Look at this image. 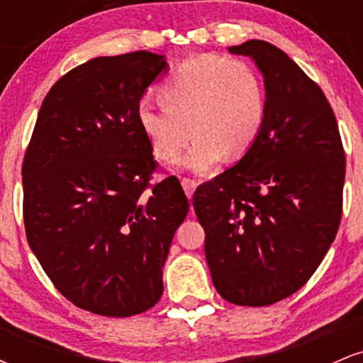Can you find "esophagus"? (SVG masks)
Listing matches in <instances>:
<instances>
[{
    "label": "esophagus",
    "mask_w": 363,
    "mask_h": 363,
    "mask_svg": "<svg viewBox=\"0 0 363 363\" xmlns=\"http://www.w3.org/2000/svg\"><path fill=\"white\" fill-rule=\"evenodd\" d=\"M181 182H182V187H184L187 198H191V196H193V193H194L196 186H198V182H196L194 179H191V177H182Z\"/></svg>",
    "instance_id": "34e87169"
}]
</instances>
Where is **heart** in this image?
<instances>
[{
	"label": "heart",
	"instance_id": "obj_1",
	"mask_svg": "<svg viewBox=\"0 0 363 363\" xmlns=\"http://www.w3.org/2000/svg\"><path fill=\"white\" fill-rule=\"evenodd\" d=\"M157 95L162 106L140 104L141 131L160 160L176 158L193 133L179 165L196 174L210 172L225 153L244 155L259 136L268 107L264 82L251 62L218 54L182 61Z\"/></svg>",
	"mask_w": 363,
	"mask_h": 363
}]
</instances>
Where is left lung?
Listing matches in <instances>:
<instances>
[{"label": "left lung", "instance_id": "left-lung-1", "mask_svg": "<svg viewBox=\"0 0 363 363\" xmlns=\"http://www.w3.org/2000/svg\"><path fill=\"white\" fill-rule=\"evenodd\" d=\"M230 52L264 77L266 119L234 167L196 189L216 291L262 307L301 290L326 256L343 213L345 150L326 95L277 45L247 40Z\"/></svg>", "mask_w": 363, "mask_h": 363}]
</instances>
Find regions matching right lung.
Instances as JSON below:
<instances>
[{
    "instance_id": "add662e5",
    "label": "right lung",
    "mask_w": 363,
    "mask_h": 363,
    "mask_svg": "<svg viewBox=\"0 0 363 363\" xmlns=\"http://www.w3.org/2000/svg\"><path fill=\"white\" fill-rule=\"evenodd\" d=\"M164 56L95 57L52 85L22 165L30 249L62 297L94 314L129 318L162 297V268L189 201L157 169L138 124Z\"/></svg>"
}]
</instances>
